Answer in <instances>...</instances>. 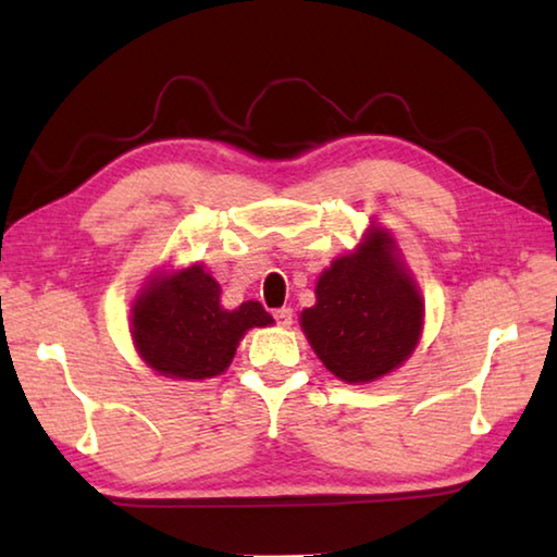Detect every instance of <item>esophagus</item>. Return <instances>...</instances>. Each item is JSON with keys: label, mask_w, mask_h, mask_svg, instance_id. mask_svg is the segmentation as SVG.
<instances>
[{"label": "esophagus", "mask_w": 557, "mask_h": 557, "mask_svg": "<svg viewBox=\"0 0 557 557\" xmlns=\"http://www.w3.org/2000/svg\"><path fill=\"white\" fill-rule=\"evenodd\" d=\"M272 317H275V322H277L280 326H289V324H292V309H289V307L275 309V312H272Z\"/></svg>", "instance_id": "1"}]
</instances>
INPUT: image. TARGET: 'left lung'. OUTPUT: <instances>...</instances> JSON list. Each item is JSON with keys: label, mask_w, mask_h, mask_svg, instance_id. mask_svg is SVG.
Wrapping results in <instances>:
<instances>
[{"label": "left lung", "mask_w": 557, "mask_h": 557, "mask_svg": "<svg viewBox=\"0 0 557 557\" xmlns=\"http://www.w3.org/2000/svg\"><path fill=\"white\" fill-rule=\"evenodd\" d=\"M385 231L336 258L317 282V305L301 312L314 354L346 383L391 373L418 346L422 299L405 275Z\"/></svg>", "instance_id": "left-lung-1"}]
</instances>
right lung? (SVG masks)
Returning a JSON list of instances; mask_svg holds the SVG:
<instances>
[{"instance_id":"right-lung-1","label":"right lung","mask_w":557,"mask_h":557,"mask_svg":"<svg viewBox=\"0 0 557 557\" xmlns=\"http://www.w3.org/2000/svg\"><path fill=\"white\" fill-rule=\"evenodd\" d=\"M272 317L260 301L221 307V287L199 265L149 282L132 309V338L139 356L169 379L203 381L228 369L235 346Z\"/></svg>"}]
</instances>
